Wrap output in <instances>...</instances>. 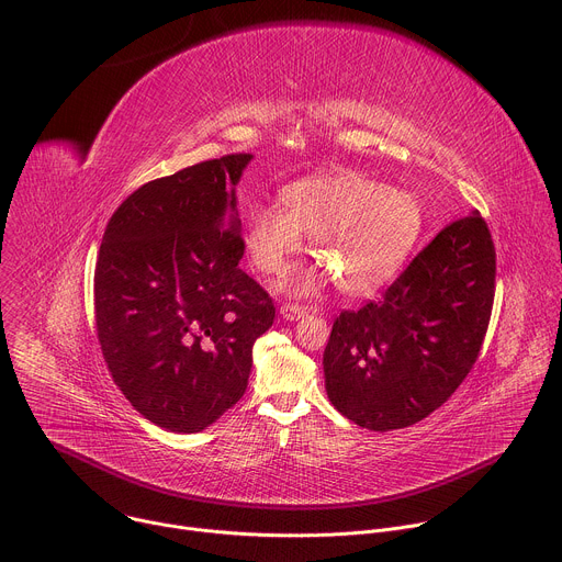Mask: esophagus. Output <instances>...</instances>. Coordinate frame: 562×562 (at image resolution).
Returning <instances> with one entry per match:
<instances>
[{"label":"esophagus","instance_id":"esophagus-1","mask_svg":"<svg viewBox=\"0 0 562 562\" xmlns=\"http://www.w3.org/2000/svg\"><path fill=\"white\" fill-rule=\"evenodd\" d=\"M308 311H311V308H308V306H302V304H282V306H280V315H282L284 319H300V317H304Z\"/></svg>","mask_w":562,"mask_h":562}]
</instances>
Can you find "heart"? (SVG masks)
<instances>
[{
    "label": "heart",
    "instance_id": "b5f03b06",
    "mask_svg": "<svg viewBox=\"0 0 562 562\" xmlns=\"http://www.w3.org/2000/svg\"><path fill=\"white\" fill-rule=\"evenodd\" d=\"M280 202L282 211L254 206L247 213L243 239L254 267L269 276L284 273L306 235L313 258L347 295H367L386 284L423 233V209L412 193L358 173L302 178L280 191ZM323 276L295 271L282 286L308 295Z\"/></svg>",
    "mask_w": 562,
    "mask_h": 562
}]
</instances>
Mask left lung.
<instances>
[{"mask_svg": "<svg viewBox=\"0 0 562 562\" xmlns=\"http://www.w3.org/2000/svg\"><path fill=\"white\" fill-rule=\"evenodd\" d=\"M494 291L492 233L473 211L445 226L380 300L336 317L323 356L331 405L371 431L427 418L471 371Z\"/></svg>", "mask_w": 562, "mask_h": 562, "instance_id": "obj_1", "label": "left lung"}]
</instances>
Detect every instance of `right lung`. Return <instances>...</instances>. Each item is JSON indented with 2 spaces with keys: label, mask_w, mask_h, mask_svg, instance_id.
Returning a JSON list of instances; mask_svg holds the SVG:
<instances>
[{
  "label": "right lung",
  "mask_w": 562,
  "mask_h": 562,
  "mask_svg": "<svg viewBox=\"0 0 562 562\" xmlns=\"http://www.w3.org/2000/svg\"><path fill=\"white\" fill-rule=\"evenodd\" d=\"M254 155L209 159L133 191L95 267L106 367L153 425L198 434L245 395L254 345L276 306L245 256L235 184Z\"/></svg>",
  "instance_id": "1"
}]
</instances>
